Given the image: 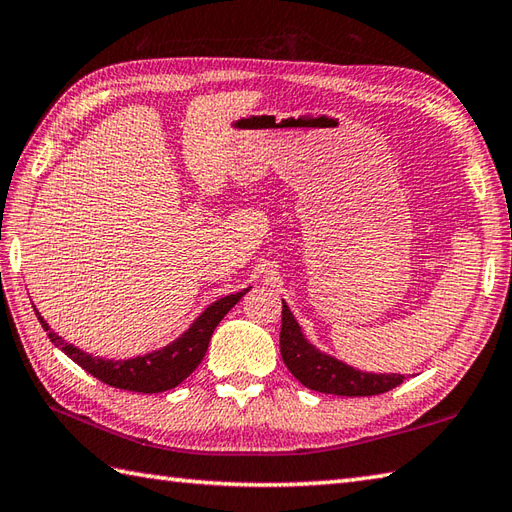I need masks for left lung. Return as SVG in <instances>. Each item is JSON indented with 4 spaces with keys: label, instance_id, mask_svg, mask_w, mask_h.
Here are the masks:
<instances>
[{
    "label": "left lung",
    "instance_id": "left-lung-1",
    "mask_svg": "<svg viewBox=\"0 0 512 512\" xmlns=\"http://www.w3.org/2000/svg\"><path fill=\"white\" fill-rule=\"evenodd\" d=\"M284 303L281 310V334L279 347L290 374L308 389L334 396H376L394 389L402 383L400 374H369L336 361L334 356L319 352L317 347L306 341L301 334L297 319L292 317L290 308Z\"/></svg>",
    "mask_w": 512,
    "mask_h": 512
}]
</instances>
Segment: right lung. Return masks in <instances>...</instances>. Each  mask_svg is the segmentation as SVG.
I'll return each instance as SVG.
<instances>
[{
    "mask_svg": "<svg viewBox=\"0 0 512 512\" xmlns=\"http://www.w3.org/2000/svg\"><path fill=\"white\" fill-rule=\"evenodd\" d=\"M246 292L248 288L242 292H235V295L217 299L193 321L191 328L184 332L180 339L169 343L167 347H162V350L145 356L127 358V361H112V358L92 356L79 350V347H74L72 343H65L59 334H54L50 330V325L43 321L41 314L37 310L35 312L41 328L48 332L50 341L57 345L61 352L68 354L76 365H81L85 372L116 389L140 391V394H158V391L178 387L184 378L193 374V369L202 363L217 323L226 317V312L231 310Z\"/></svg>",
    "mask_w": 512,
    "mask_h": 512,
    "instance_id": "add662e5",
    "label": "right lung"
}]
</instances>
